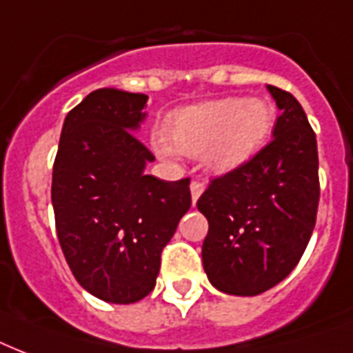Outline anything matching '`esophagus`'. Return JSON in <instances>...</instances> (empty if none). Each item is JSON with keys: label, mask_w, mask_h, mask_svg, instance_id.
<instances>
[{"label": "esophagus", "mask_w": 353, "mask_h": 353, "mask_svg": "<svg viewBox=\"0 0 353 353\" xmlns=\"http://www.w3.org/2000/svg\"><path fill=\"white\" fill-rule=\"evenodd\" d=\"M204 188H206V184H204V182H199V180H193V182H191L190 190H191V199H193V204L199 201V196L202 195Z\"/></svg>", "instance_id": "34e87169"}]
</instances>
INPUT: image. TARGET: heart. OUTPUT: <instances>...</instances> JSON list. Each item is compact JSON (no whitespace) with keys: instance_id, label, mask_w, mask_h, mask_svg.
<instances>
[{"instance_id":"obj_1","label":"heart","mask_w":353,"mask_h":353,"mask_svg":"<svg viewBox=\"0 0 353 353\" xmlns=\"http://www.w3.org/2000/svg\"><path fill=\"white\" fill-rule=\"evenodd\" d=\"M274 112L261 99L210 101L176 112L168 123L169 143L154 139L160 157L173 158L174 149L185 157H202L214 173H228L248 162L263 147Z\"/></svg>"}]
</instances>
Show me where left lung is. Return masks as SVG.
Returning <instances> with one entry per match:
<instances>
[{"label": "left lung", "mask_w": 353, "mask_h": 353, "mask_svg": "<svg viewBox=\"0 0 353 353\" xmlns=\"http://www.w3.org/2000/svg\"><path fill=\"white\" fill-rule=\"evenodd\" d=\"M281 114L270 143L221 174L196 201L208 219L202 265L215 289L256 296L288 278L313 234L319 210L316 138L300 103L267 86Z\"/></svg>", "instance_id": "8db88e82"}]
</instances>
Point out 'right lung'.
<instances>
[{
	"mask_svg": "<svg viewBox=\"0 0 353 353\" xmlns=\"http://www.w3.org/2000/svg\"><path fill=\"white\" fill-rule=\"evenodd\" d=\"M145 94L101 88L64 119L53 163L57 236L75 280L110 304H134L157 285L160 256L190 210V179L145 174L152 152L136 130Z\"/></svg>",
	"mask_w": 353,
	"mask_h": 353,
	"instance_id": "obj_1",
	"label": "right lung"
}]
</instances>
